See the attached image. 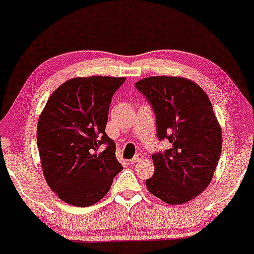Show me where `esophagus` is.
Wrapping results in <instances>:
<instances>
[{"label": "esophagus", "mask_w": 254, "mask_h": 254, "mask_svg": "<svg viewBox=\"0 0 254 254\" xmlns=\"http://www.w3.org/2000/svg\"><path fill=\"white\" fill-rule=\"evenodd\" d=\"M142 160H143V155L138 153L130 160V163H131V165H135V163H138V162L142 161Z\"/></svg>", "instance_id": "34e87169"}]
</instances>
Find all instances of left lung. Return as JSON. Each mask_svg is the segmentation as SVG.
Instances as JSON below:
<instances>
[{
  "label": "left lung",
  "instance_id": "8db88e82",
  "mask_svg": "<svg viewBox=\"0 0 254 254\" xmlns=\"http://www.w3.org/2000/svg\"><path fill=\"white\" fill-rule=\"evenodd\" d=\"M135 86L153 109L158 138L171 143V149L152 155L147 190L168 204L189 202L208 187L220 158L221 128L212 104L203 89L183 77H147Z\"/></svg>",
  "mask_w": 254,
  "mask_h": 254
}]
</instances>
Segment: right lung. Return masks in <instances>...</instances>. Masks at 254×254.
Returning <instances> with one entry per match:
<instances>
[{
  "label": "right lung",
  "instance_id": "right-lung-1",
  "mask_svg": "<svg viewBox=\"0 0 254 254\" xmlns=\"http://www.w3.org/2000/svg\"><path fill=\"white\" fill-rule=\"evenodd\" d=\"M126 78L69 79L49 97L37 124L43 175L65 203L89 206L110 190L123 170L116 144L105 132L111 97ZM104 143V151L97 149Z\"/></svg>",
  "mask_w": 254,
  "mask_h": 254
}]
</instances>
